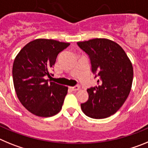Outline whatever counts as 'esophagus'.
Segmentation results:
<instances>
[{
  "label": "esophagus",
  "mask_w": 148,
  "mask_h": 148,
  "mask_svg": "<svg viewBox=\"0 0 148 148\" xmlns=\"http://www.w3.org/2000/svg\"><path fill=\"white\" fill-rule=\"evenodd\" d=\"M70 90H73V91H77V90H78L79 89H80V86L76 85V86H75V87H70Z\"/></svg>",
  "instance_id": "obj_1"
}]
</instances>
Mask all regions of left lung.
<instances>
[{
  "label": "left lung",
  "instance_id": "left-lung-1",
  "mask_svg": "<svg viewBox=\"0 0 148 148\" xmlns=\"http://www.w3.org/2000/svg\"><path fill=\"white\" fill-rule=\"evenodd\" d=\"M89 56L98 85L87 89L89 98L81 104L90 118L100 119L116 113L125 102L133 83L132 63L117 43L94 38L77 43Z\"/></svg>",
  "mask_w": 148,
  "mask_h": 148
}]
</instances>
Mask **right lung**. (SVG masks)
Segmentation results:
<instances>
[{
  "instance_id": "right-lung-1",
  "label": "right lung",
  "mask_w": 148,
  "mask_h": 148,
  "mask_svg": "<svg viewBox=\"0 0 148 148\" xmlns=\"http://www.w3.org/2000/svg\"><path fill=\"white\" fill-rule=\"evenodd\" d=\"M70 43L39 38L25 45L15 57L12 66L14 87L22 105L30 113L50 117L60 112L67 87L45 79L58 53Z\"/></svg>"
}]
</instances>
